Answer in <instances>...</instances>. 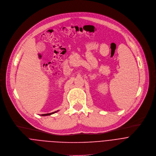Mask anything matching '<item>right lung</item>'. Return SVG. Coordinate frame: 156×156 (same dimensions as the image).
<instances>
[{
    "mask_svg": "<svg viewBox=\"0 0 156 156\" xmlns=\"http://www.w3.org/2000/svg\"><path fill=\"white\" fill-rule=\"evenodd\" d=\"M58 111H59V110H58V111H55V112H51V113H48V114H41V115H42V116H47V115H51V114H54V113H56V112H57Z\"/></svg>",
    "mask_w": 156,
    "mask_h": 156,
    "instance_id": "add662e5",
    "label": "right lung"
}]
</instances>
